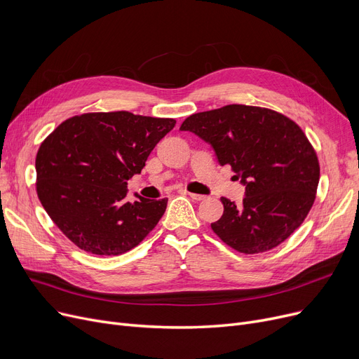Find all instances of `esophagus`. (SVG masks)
<instances>
[{
	"instance_id": "34e87169",
	"label": "esophagus",
	"mask_w": 359,
	"mask_h": 359,
	"mask_svg": "<svg viewBox=\"0 0 359 359\" xmlns=\"http://www.w3.org/2000/svg\"><path fill=\"white\" fill-rule=\"evenodd\" d=\"M187 195H189L194 201H203L205 199V196L199 195V194H187Z\"/></svg>"
}]
</instances>
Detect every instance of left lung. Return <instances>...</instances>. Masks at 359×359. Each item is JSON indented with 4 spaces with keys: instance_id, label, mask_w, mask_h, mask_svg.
I'll list each match as a JSON object with an SVG mask.
<instances>
[{
    "instance_id": "8db88e82",
    "label": "left lung",
    "mask_w": 359,
    "mask_h": 359,
    "mask_svg": "<svg viewBox=\"0 0 359 359\" xmlns=\"http://www.w3.org/2000/svg\"><path fill=\"white\" fill-rule=\"evenodd\" d=\"M180 130L210 144L221 165L230 164L244 186L236 205L221 198L214 233L237 252H268L285 241L307 217L320 179L317 156L301 128L265 107L229 104L195 113Z\"/></svg>"
}]
</instances>
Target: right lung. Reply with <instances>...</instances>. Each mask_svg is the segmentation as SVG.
Listing matches in <instances>:
<instances>
[{
	"label": "right lung",
	"mask_w": 359,
	"mask_h": 359,
	"mask_svg": "<svg viewBox=\"0 0 359 359\" xmlns=\"http://www.w3.org/2000/svg\"><path fill=\"white\" fill-rule=\"evenodd\" d=\"M175 119L130 111L84 113L62 122L36 156V191L50 219L77 248L122 255L153 230L167 198L126 201L128 180L140 175Z\"/></svg>",
	"instance_id": "add662e5"
}]
</instances>
